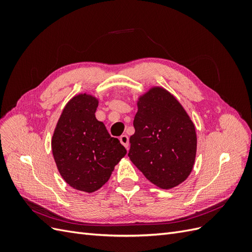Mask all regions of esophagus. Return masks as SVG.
<instances>
[{
  "instance_id": "esophagus-1",
  "label": "esophagus",
  "mask_w": 252,
  "mask_h": 252,
  "mask_svg": "<svg viewBox=\"0 0 252 252\" xmlns=\"http://www.w3.org/2000/svg\"><path fill=\"white\" fill-rule=\"evenodd\" d=\"M120 142L126 149L129 148V139H128V136L126 134H123V135L120 136Z\"/></svg>"
}]
</instances>
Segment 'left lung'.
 Instances as JSON below:
<instances>
[{
	"mask_svg": "<svg viewBox=\"0 0 252 252\" xmlns=\"http://www.w3.org/2000/svg\"><path fill=\"white\" fill-rule=\"evenodd\" d=\"M128 157L148 181L171 189L191 173L196 132L182 104L162 86H152L138 97Z\"/></svg>",
	"mask_w": 252,
	"mask_h": 252,
	"instance_id": "obj_1",
	"label": "left lung"
}]
</instances>
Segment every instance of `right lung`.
<instances>
[{
	"label": "right lung",
	"instance_id": "add662e5",
	"mask_svg": "<svg viewBox=\"0 0 252 252\" xmlns=\"http://www.w3.org/2000/svg\"><path fill=\"white\" fill-rule=\"evenodd\" d=\"M98 98L79 94L67 102L51 139L61 177L73 189L93 193L110 178L126 149L95 118Z\"/></svg>",
	"mask_w": 252,
	"mask_h": 252
}]
</instances>
